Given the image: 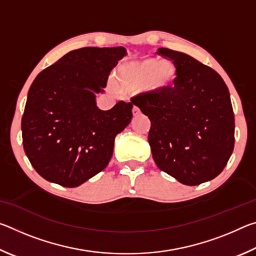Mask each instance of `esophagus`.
<instances>
[{
    "label": "esophagus",
    "instance_id": "34e87169",
    "mask_svg": "<svg viewBox=\"0 0 256 256\" xmlns=\"http://www.w3.org/2000/svg\"><path fill=\"white\" fill-rule=\"evenodd\" d=\"M132 114H133V116H138V114H140V110H138V108L136 106H133V108H132Z\"/></svg>",
    "mask_w": 256,
    "mask_h": 256
}]
</instances>
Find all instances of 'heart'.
<instances>
[{"instance_id":"b5f03b06","label":"heart","mask_w":256,"mask_h":256,"mask_svg":"<svg viewBox=\"0 0 256 256\" xmlns=\"http://www.w3.org/2000/svg\"><path fill=\"white\" fill-rule=\"evenodd\" d=\"M118 88L125 92L144 88L152 96L166 94L175 86L178 70L172 60L142 58L120 63L115 72Z\"/></svg>"}]
</instances>
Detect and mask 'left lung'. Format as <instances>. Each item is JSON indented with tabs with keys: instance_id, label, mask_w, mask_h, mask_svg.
I'll return each mask as SVG.
<instances>
[{
	"instance_id": "obj_1",
	"label": "left lung",
	"mask_w": 256,
	"mask_h": 256,
	"mask_svg": "<svg viewBox=\"0 0 256 256\" xmlns=\"http://www.w3.org/2000/svg\"><path fill=\"white\" fill-rule=\"evenodd\" d=\"M178 70L166 94L132 99L151 122L148 141L159 170L184 185L214 180L234 150L235 118L222 78L182 52L158 48Z\"/></svg>"
}]
</instances>
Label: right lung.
Here are the masks:
<instances>
[{"instance_id": "add662e5", "label": "right lung", "mask_w": 256, "mask_h": 256, "mask_svg": "<svg viewBox=\"0 0 256 256\" xmlns=\"http://www.w3.org/2000/svg\"><path fill=\"white\" fill-rule=\"evenodd\" d=\"M124 47H84L42 70L30 86L21 120L22 144L42 178L76 188L110 162L115 136L132 120V104L99 110L112 68L126 56Z\"/></svg>"}]
</instances>
